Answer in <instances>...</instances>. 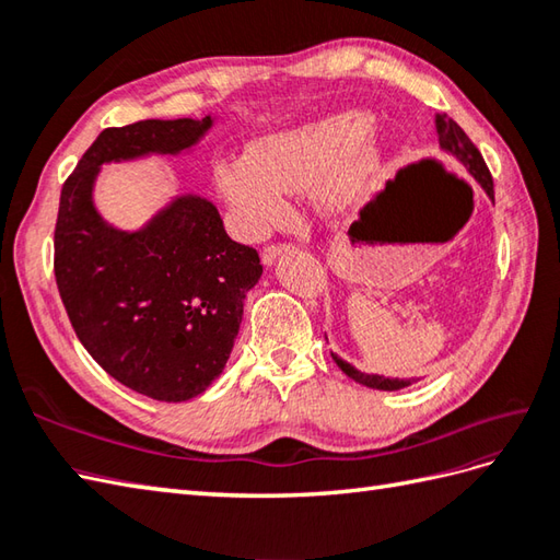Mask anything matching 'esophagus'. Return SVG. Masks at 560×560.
<instances>
[{
  "label": "esophagus",
  "instance_id": "esophagus-1",
  "mask_svg": "<svg viewBox=\"0 0 560 560\" xmlns=\"http://www.w3.org/2000/svg\"><path fill=\"white\" fill-rule=\"evenodd\" d=\"M289 247H291L289 243H269L265 249H261V261H265V265H271V261L287 253Z\"/></svg>",
  "mask_w": 560,
  "mask_h": 560
}]
</instances>
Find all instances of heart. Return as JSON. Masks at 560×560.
I'll return each instance as SVG.
<instances>
[{"label": "heart", "mask_w": 560, "mask_h": 560, "mask_svg": "<svg viewBox=\"0 0 560 560\" xmlns=\"http://www.w3.org/2000/svg\"><path fill=\"white\" fill-rule=\"evenodd\" d=\"M371 117L347 110L253 141L245 156L219 163L223 199L249 233H267L289 209L287 192L311 189L327 209H347L371 192L385 153Z\"/></svg>", "instance_id": "heart-1"}]
</instances>
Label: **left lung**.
<instances>
[{"label":"left lung","instance_id":"obj_1","mask_svg":"<svg viewBox=\"0 0 560 560\" xmlns=\"http://www.w3.org/2000/svg\"><path fill=\"white\" fill-rule=\"evenodd\" d=\"M435 127H438V141H440V149H445L447 153H452L464 168H467L471 173L474 180H477L483 189L486 195H489L493 199V177H491V171L489 165H486L481 151L474 147V141L464 135V129L455 122L450 120L447 115H438L435 117ZM337 365L341 368L343 373H347L351 380H355V383H361L365 387H373V389H401L411 385V380H395V377H383V375H365L361 371H355L353 365H349L347 361H341L339 355H335Z\"/></svg>","mask_w":560,"mask_h":560}]
</instances>
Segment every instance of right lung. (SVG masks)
<instances>
[{
  "instance_id": "add662e5",
  "label": "right lung",
  "mask_w": 560,
  "mask_h": 560,
  "mask_svg": "<svg viewBox=\"0 0 560 560\" xmlns=\"http://www.w3.org/2000/svg\"><path fill=\"white\" fill-rule=\"evenodd\" d=\"M209 127L183 117L103 129L59 195L55 281L69 323L105 373L159 401L192 399L221 375L259 255L201 197L175 199L139 233L113 231L91 187L101 163L177 153Z\"/></svg>"
}]
</instances>
